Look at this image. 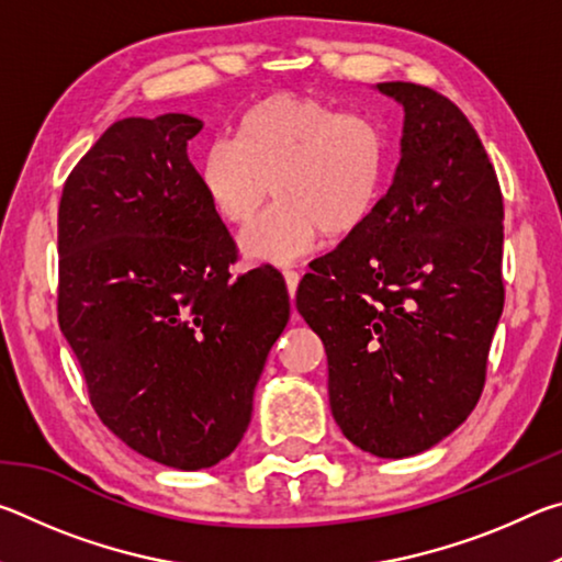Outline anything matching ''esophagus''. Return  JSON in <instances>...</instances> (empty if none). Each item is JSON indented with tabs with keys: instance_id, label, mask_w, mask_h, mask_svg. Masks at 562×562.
I'll return each mask as SVG.
<instances>
[{
	"instance_id": "34e87169",
	"label": "esophagus",
	"mask_w": 562,
	"mask_h": 562,
	"mask_svg": "<svg viewBox=\"0 0 562 562\" xmlns=\"http://www.w3.org/2000/svg\"><path fill=\"white\" fill-rule=\"evenodd\" d=\"M282 278H284V282H288L290 297H294V292H297V284H300V272L284 268V270H282Z\"/></svg>"
}]
</instances>
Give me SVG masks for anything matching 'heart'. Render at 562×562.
I'll use <instances>...</instances> for the list:
<instances>
[{"mask_svg": "<svg viewBox=\"0 0 562 562\" xmlns=\"http://www.w3.org/2000/svg\"><path fill=\"white\" fill-rule=\"evenodd\" d=\"M386 144L374 121L331 103L274 93L245 113L240 140L215 138L201 160V183L223 221L243 225L278 195L240 235L247 258L290 265L322 235L359 231L379 203Z\"/></svg>", "mask_w": 562, "mask_h": 562, "instance_id": "b5f03b06", "label": "heart"}]
</instances>
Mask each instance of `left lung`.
<instances>
[{"label": "left lung", "instance_id": "obj_1", "mask_svg": "<svg viewBox=\"0 0 562 562\" xmlns=\"http://www.w3.org/2000/svg\"><path fill=\"white\" fill-rule=\"evenodd\" d=\"M404 106L402 158L374 213L310 265L297 310L327 351L341 434L379 459L439 443L486 384L503 300V195L453 101L376 83Z\"/></svg>", "mask_w": 562, "mask_h": 562}]
</instances>
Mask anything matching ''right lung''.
<instances>
[{
  "mask_svg": "<svg viewBox=\"0 0 562 562\" xmlns=\"http://www.w3.org/2000/svg\"><path fill=\"white\" fill-rule=\"evenodd\" d=\"M188 113L116 121L64 183L59 327L93 412L133 451L198 471L235 451L290 319L272 265L235 240L188 158Z\"/></svg>",
  "mask_w": 562,
  "mask_h": 562,
  "instance_id": "right-lung-1",
  "label": "right lung"
}]
</instances>
